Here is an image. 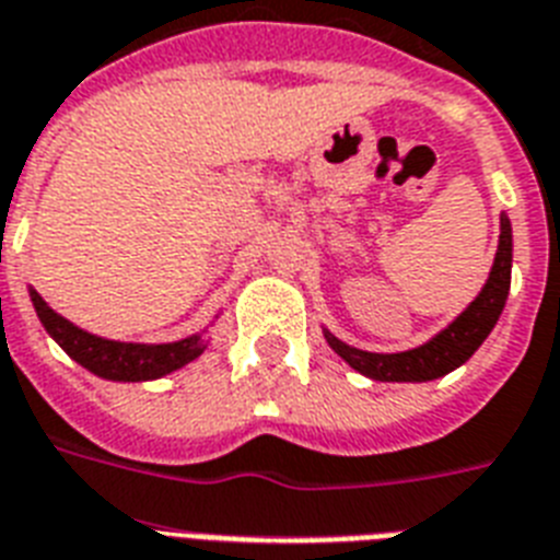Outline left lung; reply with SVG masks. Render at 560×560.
<instances>
[{
	"label": "left lung",
	"mask_w": 560,
	"mask_h": 560,
	"mask_svg": "<svg viewBox=\"0 0 560 560\" xmlns=\"http://www.w3.org/2000/svg\"><path fill=\"white\" fill-rule=\"evenodd\" d=\"M509 281H512V224H509L506 215H501V241H498V256H494V267L489 272L486 288L431 342L402 353H368L339 342L330 334H325V339L353 371L371 376V380H380V383H429V380H438L454 368H460L483 345L486 336L492 334V327L501 319L503 304H506Z\"/></svg>",
	"instance_id": "obj_1"
}]
</instances>
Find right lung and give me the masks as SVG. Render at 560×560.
<instances>
[{"instance_id": "obj_1", "label": "right lung", "mask_w": 560, "mask_h": 560, "mask_svg": "<svg viewBox=\"0 0 560 560\" xmlns=\"http://www.w3.org/2000/svg\"><path fill=\"white\" fill-rule=\"evenodd\" d=\"M31 302L36 307V316L45 325V330L57 339V345L80 365L89 368L91 374L103 380H117V383H143V380H158L166 376L195 357H201L207 342L201 336H189L172 345H131L100 339L94 334H85L68 319H62L57 311H51L43 302V295L31 290Z\"/></svg>"}]
</instances>
